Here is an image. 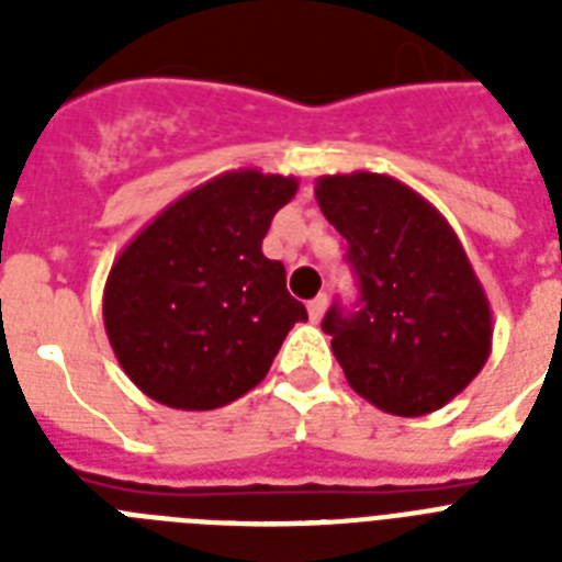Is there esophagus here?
Returning a JSON list of instances; mask_svg holds the SVG:
<instances>
[{
	"label": "esophagus",
	"mask_w": 562,
	"mask_h": 562,
	"mask_svg": "<svg viewBox=\"0 0 562 562\" xmlns=\"http://www.w3.org/2000/svg\"><path fill=\"white\" fill-rule=\"evenodd\" d=\"M326 303H329V300H326V294H317L315 300H308V317H312V321H321V317H324V312H326Z\"/></svg>",
	"instance_id": "esophagus-1"
}]
</instances>
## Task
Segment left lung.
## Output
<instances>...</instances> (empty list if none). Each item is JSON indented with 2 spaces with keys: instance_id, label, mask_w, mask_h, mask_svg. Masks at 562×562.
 Instances as JSON below:
<instances>
[{
  "instance_id": "1",
  "label": "left lung",
  "mask_w": 562,
  "mask_h": 562,
  "mask_svg": "<svg viewBox=\"0 0 562 562\" xmlns=\"http://www.w3.org/2000/svg\"><path fill=\"white\" fill-rule=\"evenodd\" d=\"M315 198L359 277V308L324 317L350 387L396 417L443 408L493 350L490 300L458 233L423 194L375 171L317 178Z\"/></svg>"
}]
</instances>
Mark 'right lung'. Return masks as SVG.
I'll return each instance as SVG.
<instances>
[{"instance_id":"add662e5","label":"right lung","mask_w":562,"mask_h":562,"mask_svg":"<svg viewBox=\"0 0 562 562\" xmlns=\"http://www.w3.org/2000/svg\"><path fill=\"white\" fill-rule=\"evenodd\" d=\"M297 178L224 171L136 233L104 285V329L127 379L180 411H212L254 391L306 306L262 254Z\"/></svg>"}]
</instances>
